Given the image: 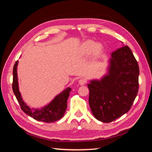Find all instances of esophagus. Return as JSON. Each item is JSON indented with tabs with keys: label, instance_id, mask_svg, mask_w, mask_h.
Listing matches in <instances>:
<instances>
[{
	"label": "esophagus",
	"instance_id": "34e87169",
	"mask_svg": "<svg viewBox=\"0 0 152 152\" xmlns=\"http://www.w3.org/2000/svg\"><path fill=\"white\" fill-rule=\"evenodd\" d=\"M78 83H79L80 85H84V84L86 83V80L84 78H81V79L79 80Z\"/></svg>",
	"mask_w": 152,
	"mask_h": 152
}]
</instances>
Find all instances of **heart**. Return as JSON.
Here are the masks:
<instances>
[{
  "mask_svg": "<svg viewBox=\"0 0 152 152\" xmlns=\"http://www.w3.org/2000/svg\"><path fill=\"white\" fill-rule=\"evenodd\" d=\"M80 51L82 55H88L92 51L93 54L97 56L102 51V46L100 44L96 45V42L92 40H87L82 44Z\"/></svg>",
  "mask_w": 152,
  "mask_h": 152,
  "instance_id": "obj_1",
  "label": "heart"
}]
</instances>
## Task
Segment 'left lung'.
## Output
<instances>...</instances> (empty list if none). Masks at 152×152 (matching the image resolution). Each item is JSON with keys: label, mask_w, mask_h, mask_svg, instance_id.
<instances>
[{"label": "left lung", "mask_w": 152, "mask_h": 152, "mask_svg": "<svg viewBox=\"0 0 152 152\" xmlns=\"http://www.w3.org/2000/svg\"><path fill=\"white\" fill-rule=\"evenodd\" d=\"M107 74L88 84L89 104L96 119L109 123L130 110L138 92V63L128 46L111 54Z\"/></svg>", "instance_id": "obj_1"}]
</instances>
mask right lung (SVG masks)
Masks as SVG:
<instances>
[{"label": "right lung", "instance_id": "add662e5", "mask_svg": "<svg viewBox=\"0 0 152 152\" xmlns=\"http://www.w3.org/2000/svg\"><path fill=\"white\" fill-rule=\"evenodd\" d=\"M18 62L16 61L13 67V81L12 90L15 94L19 105L23 111L29 116L34 120L51 123L56 122L64 116L66 110L67 108V100L72 90L71 88L68 87L61 93L57 95L47 106L40 109L30 108L23 101L18 88V82L17 77V66Z\"/></svg>", "mask_w": 152, "mask_h": 152}]
</instances>
